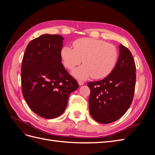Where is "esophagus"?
I'll use <instances>...</instances> for the list:
<instances>
[{
	"mask_svg": "<svg viewBox=\"0 0 155 155\" xmlns=\"http://www.w3.org/2000/svg\"><path fill=\"white\" fill-rule=\"evenodd\" d=\"M78 83H79V85L81 86V85H83V84H84V81L79 80V81H78Z\"/></svg>",
	"mask_w": 155,
	"mask_h": 155,
	"instance_id": "obj_1",
	"label": "esophagus"
}]
</instances>
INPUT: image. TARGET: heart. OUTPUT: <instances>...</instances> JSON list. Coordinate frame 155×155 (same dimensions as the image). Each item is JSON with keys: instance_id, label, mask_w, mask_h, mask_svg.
Masks as SVG:
<instances>
[{"instance_id": "obj_1", "label": "heart", "mask_w": 155, "mask_h": 155, "mask_svg": "<svg viewBox=\"0 0 155 155\" xmlns=\"http://www.w3.org/2000/svg\"><path fill=\"white\" fill-rule=\"evenodd\" d=\"M74 49L65 46L61 50L64 67L72 70L80 64L81 67L73 70V76L79 79L107 77L112 71L118 59V50L113 45L93 38H81L73 43Z\"/></svg>"}]
</instances>
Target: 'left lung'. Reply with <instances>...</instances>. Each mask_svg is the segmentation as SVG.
<instances>
[{"mask_svg":"<svg viewBox=\"0 0 155 155\" xmlns=\"http://www.w3.org/2000/svg\"><path fill=\"white\" fill-rule=\"evenodd\" d=\"M120 55L110 74L100 81L88 82L89 110L103 124L120 119L132 104L136 85V65L130 50L120 45Z\"/></svg>","mask_w":155,"mask_h":155,"instance_id":"8db88e82","label":"left lung"}]
</instances>
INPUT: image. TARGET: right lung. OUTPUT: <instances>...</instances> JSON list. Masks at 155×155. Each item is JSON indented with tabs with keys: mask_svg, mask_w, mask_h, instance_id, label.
I'll use <instances>...</instances> for the list:
<instances>
[{
	"mask_svg": "<svg viewBox=\"0 0 155 155\" xmlns=\"http://www.w3.org/2000/svg\"><path fill=\"white\" fill-rule=\"evenodd\" d=\"M63 37L45 34L31 41L23 56L22 92L30 109L46 119L66 109L70 93L79 87L61 63Z\"/></svg>",
	"mask_w": 155,
	"mask_h": 155,
	"instance_id": "add662e5",
	"label": "right lung"
}]
</instances>
